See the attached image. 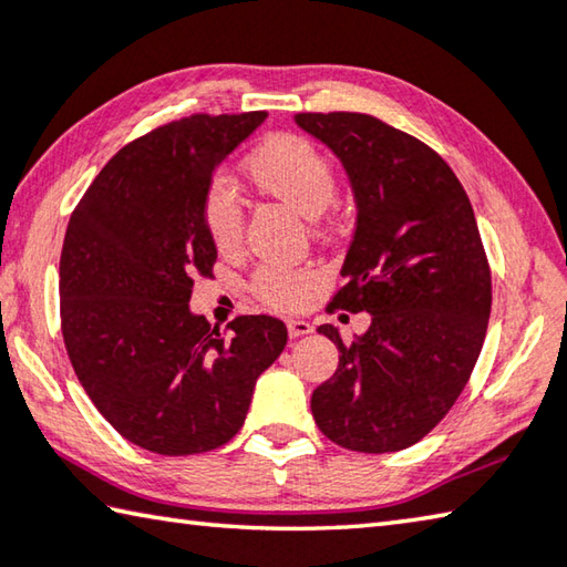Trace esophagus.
Here are the masks:
<instances>
[{
  "mask_svg": "<svg viewBox=\"0 0 567 567\" xmlns=\"http://www.w3.org/2000/svg\"><path fill=\"white\" fill-rule=\"evenodd\" d=\"M287 332H290V337H302V334H310L312 332V324L305 322V319L300 317H290L287 319Z\"/></svg>",
  "mask_w": 567,
  "mask_h": 567,
  "instance_id": "obj_1",
  "label": "esophagus"
}]
</instances>
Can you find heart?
<instances>
[{
  "label": "heart",
  "mask_w": 567,
  "mask_h": 567,
  "mask_svg": "<svg viewBox=\"0 0 567 567\" xmlns=\"http://www.w3.org/2000/svg\"><path fill=\"white\" fill-rule=\"evenodd\" d=\"M245 171L262 193L292 205L307 218L322 215L334 200L337 176L329 158L310 138L297 133H277L260 143ZM203 225L220 252H235L243 243L245 210L230 181L213 178L203 195ZM319 282L312 267H290L267 262L252 275V292L277 310H295L305 305Z\"/></svg>",
  "instance_id": "b5f03b06"
}]
</instances>
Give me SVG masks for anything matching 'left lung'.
<instances>
[{
    "instance_id": "left-lung-1",
    "label": "left lung",
    "mask_w": 567,
    "mask_h": 567,
    "mask_svg": "<svg viewBox=\"0 0 567 567\" xmlns=\"http://www.w3.org/2000/svg\"><path fill=\"white\" fill-rule=\"evenodd\" d=\"M337 153L352 183L357 228L344 285L327 310L369 312L312 391V416L337 446L389 454L424 439L456 404L491 317V267L471 200L426 143L367 113H297Z\"/></svg>"
}]
</instances>
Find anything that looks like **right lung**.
Masks as SVG:
<instances>
[{
  "mask_svg": "<svg viewBox=\"0 0 567 567\" xmlns=\"http://www.w3.org/2000/svg\"><path fill=\"white\" fill-rule=\"evenodd\" d=\"M267 118L193 113L131 141L71 213L59 262L61 334L89 399L123 439L161 456L238 434L257 377L287 344L280 319L240 315L230 337L190 312L218 250L203 195L218 163Z\"/></svg>",
  "mask_w": 567,
  "mask_h": 567,
  "instance_id": "add662e5",
  "label": "right lung"
}]
</instances>
